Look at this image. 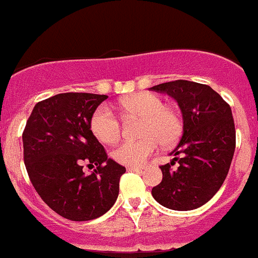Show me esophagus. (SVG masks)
<instances>
[{
  "mask_svg": "<svg viewBox=\"0 0 258 258\" xmlns=\"http://www.w3.org/2000/svg\"><path fill=\"white\" fill-rule=\"evenodd\" d=\"M126 169L129 170V172H141L142 168H141V166H127Z\"/></svg>",
  "mask_w": 258,
  "mask_h": 258,
  "instance_id": "1",
  "label": "esophagus"
}]
</instances>
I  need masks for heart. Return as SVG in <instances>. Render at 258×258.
<instances>
[{
    "label": "heart",
    "mask_w": 258,
    "mask_h": 258,
    "mask_svg": "<svg viewBox=\"0 0 258 258\" xmlns=\"http://www.w3.org/2000/svg\"><path fill=\"white\" fill-rule=\"evenodd\" d=\"M120 106L129 115L143 117L141 134L145 136L138 141L122 142L113 150L112 157L122 165H141L156 151L159 142L169 146L181 136L182 122L178 113L164 107L163 99L152 93H138L124 98ZM90 126L98 140L107 145L115 143L121 133L118 118L104 104L95 109Z\"/></svg>",
    "instance_id": "obj_1"
}]
</instances>
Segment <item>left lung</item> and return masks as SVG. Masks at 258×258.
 Returning <instances> with one entry per match:
<instances>
[{
    "instance_id": "left-lung-1",
    "label": "left lung",
    "mask_w": 258,
    "mask_h": 258,
    "mask_svg": "<svg viewBox=\"0 0 258 258\" xmlns=\"http://www.w3.org/2000/svg\"><path fill=\"white\" fill-rule=\"evenodd\" d=\"M178 103L183 120L181 141L170 152L179 168L161 165L163 179L152 188L154 199L173 211H191L216 195L229 173L235 151L231 108L211 86L175 80L150 88ZM179 158H177L178 155Z\"/></svg>"
}]
</instances>
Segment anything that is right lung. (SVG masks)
<instances>
[{
  "instance_id": "right-lung-1",
  "label": "right lung",
  "mask_w": 258,
  "mask_h": 258,
  "mask_svg": "<svg viewBox=\"0 0 258 258\" xmlns=\"http://www.w3.org/2000/svg\"><path fill=\"white\" fill-rule=\"evenodd\" d=\"M107 95L61 93L38 102L23 132L24 164L33 187L54 212L89 221L111 209L125 166L107 157L92 132L93 113ZM94 163L90 175L82 163Z\"/></svg>"
}]
</instances>
